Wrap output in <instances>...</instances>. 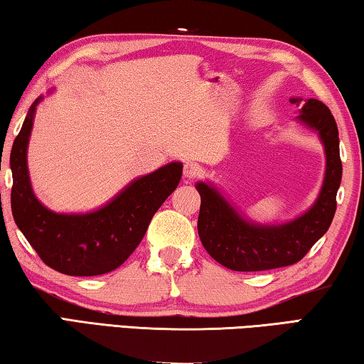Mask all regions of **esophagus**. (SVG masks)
Wrapping results in <instances>:
<instances>
[{"instance_id": "obj_1", "label": "esophagus", "mask_w": 364, "mask_h": 364, "mask_svg": "<svg viewBox=\"0 0 364 364\" xmlns=\"http://www.w3.org/2000/svg\"><path fill=\"white\" fill-rule=\"evenodd\" d=\"M200 171H202V167H200L199 164H196V162H186V164H184L183 173H184V176L189 178V180H193V178L199 176Z\"/></svg>"}]
</instances>
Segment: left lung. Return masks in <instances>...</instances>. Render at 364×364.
<instances>
[{
	"instance_id": "obj_1",
	"label": "left lung",
	"mask_w": 364,
	"mask_h": 364,
	"mask_svg": "<svg viewBox=\"0 0 364 364\" xmlns=\"http://www.w3.org/2000/svg\"><path fill=\"white\" fill-rule=\"evenodd\" d=\"M292 104L301 97H291ZM295 120L318 133L324 146L326 171L319 194L305 213L279 225L254 223L232 207L212 183L199 181L200 242L213 260L232 271H263L297 263L329 230L342 180L338 130L331 110L318 100H306Z\"/></svg>"
}]
</instances>
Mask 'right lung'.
<instances>
[{"label": "right lung", "instance_id": "add662e5", "mask_svg": "<svg viewBox=\"0 0 364 364\" xmlns=\"http://www.w3.org/2000/svg\"><path fill=\"white\" fill-rule=\"evenodd\" d=\"M30 106L11 149L12 217L48 267L69 276L114 271L143 241L154 213L176 189L183 164L170 162L128 183L106 205L86 213H58L36 199L27 167L28 139L36 106Z\"/></svg>", "mask_w": 364, "mask_h": 364}]
</instances>
